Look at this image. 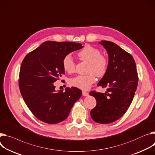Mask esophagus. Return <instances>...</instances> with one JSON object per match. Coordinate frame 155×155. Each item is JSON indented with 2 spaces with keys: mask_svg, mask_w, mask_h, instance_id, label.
Returning a JSON list of instances; mask_svg holds the SVG:
<instances>
[{
  "mask_svg": "<svg viewBox=\"0 0 155 155\" xmlns=\"http://www.w3.org/2000/svg\"><path fill=\"white\" fill-rule=\"evenodd\" d=\"M82 95H83L84 96H88L89 95V94L85 91H82Z\"/></svg>",
  "mask_w": 155,
  "mask_h": 155,
  "instance_id": "esophagus-1",
  "label": "esophagus"
}]
</instances>
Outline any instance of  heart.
<instances>
[{
	"label": "heart",
	"mask_w": 155,
	"mask_h": 155,
	"mask_svg": "<svg viewBox=\"0 0 155 155\" xmlns=\"http://www.w3.org/2000/svg\"><path fill=\"white\" fill-rule=\"evenodd\" d=\"M77 55L81 60L89 63L87 70L88 74L78 75L71 78L69 84L72 87L86 90L95 82V75L101 77L106 74L108 61L105 55L101 54V51L98 48L90 45H85L78 51ZM62 66L64 70L68 74H73L75 71V62L70 54L64 57Z\"/></svg>",
	"instance_id": "1"
}]
</instances>
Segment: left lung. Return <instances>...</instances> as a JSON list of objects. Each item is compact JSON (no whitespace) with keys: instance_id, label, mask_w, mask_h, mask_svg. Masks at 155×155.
I'll return each mask as SVG.
<instances>
[{"instance_id":"1","label":"left lung","mask_w":155,"mask_h":155,"mask_svg":"<svg viewBox=\"0 0 155 155\" xmlns=\"http://www.w3.org/2000/svg\"><path fill=\"white\" fill-rule=\"evenodd\" d=\"M100 44L107 51L109 59L106 74L98 86L107 89L105 94L90 93L97 100L90 115L95 122L108 124L120 118L128 109L137 88L138 77L131 54L110 41L102 40Z\"/></svg>"}]
</instances>
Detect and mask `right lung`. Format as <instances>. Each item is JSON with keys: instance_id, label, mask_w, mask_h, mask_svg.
Listing matches in <instances>:
<instances>
[{"instance_id": "add662e5", "label": "right lung", "mask_w": 155, "mask_h": 155, "mask_svg": "<svg viewBox=\"0 0 155 155\" xmlns=\"http://www.w3.org/2000/svg\"><path fill=\"white\" fill-rule=\"evenodd\" d=\"M84 47L71 42L46 41L24 58L20 69L18 86L29 110L39 120L56 124L65 120L81 90L71 87L56 92L54 83L65 74L64 57Z\"/></svg>"}]
</instances>
